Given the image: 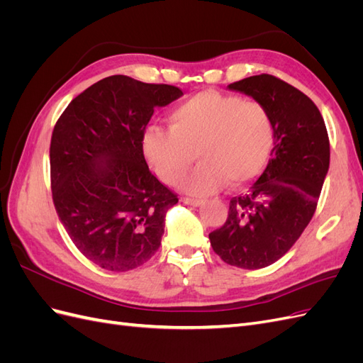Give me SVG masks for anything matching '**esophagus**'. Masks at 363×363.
<instances>
[{
	"label": "esophagus",
	"instance_id": "obj_1",
	"mask_svg": "<svg viewBox=\"0 0 363 363\" xmlns=\"http://www.w3.org/2000/svg\"><path fill=\"white\" fill-rule=\"evenodd\" d=\"M182 201H183L184 204H189V206H194V207H196V206L203 204V201H201V200H196V199H189V196H182Z\"/></svg>",
	"mask_w": 363,
	"mask_h": 363
}]
</instances>
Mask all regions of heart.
<instances>
[{"mask_svg": "<svg viewBox=\"0 0 363 363\" xmlns=\"http://www.w3.org/2000/svg\"><path fill=\"white\" fill-rule=\"evenodd\" d=\"M274 142L276 124L265 104L239 95L201 92L174 108L168 128H147L144 151L168 184L179 183L199 157L201 163L183 182V189L206 195L225 182L238 188L256 179L267 167Z\"/></svg>", "mask_w": 363, "mask_h": 363, "instance_id": "heart-1", "label": "heart"}]
</instances>
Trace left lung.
Here are the masks:
<instances>
[{"instance_id": "1", "label": "left lung", "mask_w": 363, "mask_h": 363, "mask_svg": "<svg viewBox=\"0 0 363 363\" xmlns=\"http://www.w3.org/2000/svg\"><path fill=\"white\" fill-rule=\"evenodd\" d=\"M228 89L268 107L276 142L267 169L248 194L230 200L224 225L208 239L228 265L260 269L286 255L311 223L330 163V140L315 103L277 77H247Z\"/></svg>"}]
</instances>
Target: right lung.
Wrapping results in <instances>:
<instances>
[{"instance_id":"1","label":"right lung","mask_w":363,"mask_h":363,"mask_svg":"<svg viewBox=\"0 0 363 363\" xmlns=\"http://www.w3.org/2000/svg\"><path fill=\"white\" fill-rule=\"evenodd\" d=\"M182 95L171 84L106 77L54 125L52 203L74 245L100 268L135 269L160 247L164 215L179 199L150 171L144 133L155 108Z\"/></svg>"}]
</instances>
